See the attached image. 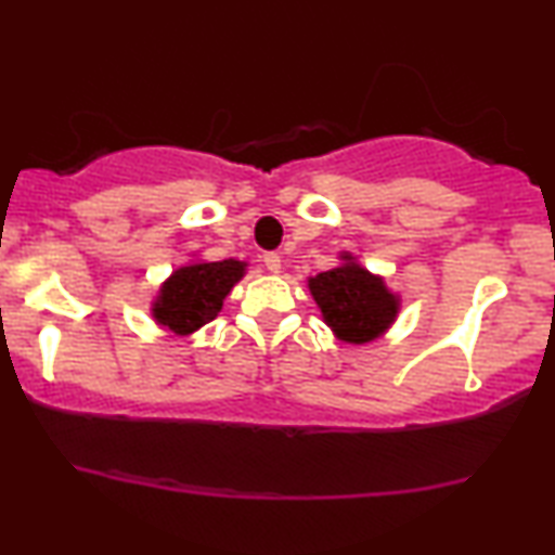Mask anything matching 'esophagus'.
Instances as JSON below:
<instances>
[{
	"label": "esophagus",
	"mask_w": 555,
	"mask_h": 555,
	"mask_svg": "<svg viewBox=\"0 0 555 555\" xmlns=\"http://www.w3.org/2000/svg\"><path fill=\"white\" fill-rule=\"evenodd\" d=\"M262 262H264V268H268L270 272H280V268H283V260H280L278 253H268V255L262 257Z\"/></svg>",
	"instance_id": "34e87169"
}]
</instances>
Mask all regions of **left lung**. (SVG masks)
<instances>
[{
    "mask_svg": "<svg viewBox=\"0 0 555 555\" xmlns=\"http://www.w3.org/2000/svg\"><path fill=\"white\" fill-rule=\"evenodd\" d=\"M340 268L318 272L308 280L323 321L346 344H369L389 328L399 313V298L386 291L384 280L371 275L351 255Z\"/></svg>",
    "mask_w": 555,
    "mask_h": 555,
    "instance_id": "left-lung-1",
    "label": "left lung"
}]
</instances>
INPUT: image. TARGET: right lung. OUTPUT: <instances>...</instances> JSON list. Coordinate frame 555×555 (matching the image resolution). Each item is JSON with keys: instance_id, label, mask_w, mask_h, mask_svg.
<instances>
[{"instance_id": "1", "label": "right lung", "mask_w": 555, "mask_h": 555, "mask_svg": "<svg viewBox=\"0 0 555 555\" xmlns=\"http://www.w3.org/2000/svg\"><path fill=\"white\" fill-rule=\"evenodd\" d=\"M245 262H194L179 268L162 285L154 302V318L177 336H189L215 321L222 302L237 280L245 275Z\"/></svg>"}]
</instances>
